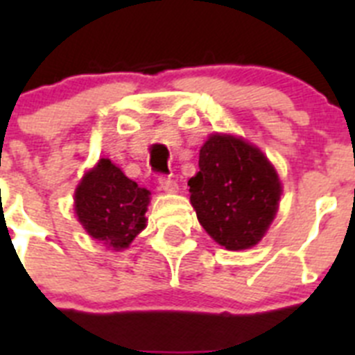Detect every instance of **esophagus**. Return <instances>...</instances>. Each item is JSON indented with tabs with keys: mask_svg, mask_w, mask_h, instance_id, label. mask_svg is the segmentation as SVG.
<instances>
[{
	"mask_svg": "<svg viewBox=\"0 0 355 355\" xmlns=\"http://www.w3.org/2000/svg\"><path fill=\"white\" fill-rule=\"evenodd\" d=\"M158 183H159V188H162V190H165V192H168V193L178 192V183H175L172 178H168V175H159Z\"/></svg>",
	"mask_w": 355,
	"mask_h": 355,
	"instance_id": "34e87169",
	"label": "esophagus"
}]
</instances>
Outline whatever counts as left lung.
I'll return each mask as SVG.
<instances>
[{
	"label": "left lung",
	"instance_id": "obj_1",
	"mask_svg": "<svg viewBox=\"0 0 355 355\" xmlns=\"http://www.w3.org/2000/svg\"><path fill=\"white\" fill-rule=\"evenodd\" d=\"M188 187L200 225L227 250L259 243L283 193L274 165L258 147L218 133L200 147L199 172Z\"/></svg>",
	"mask_w": 355,
	"mask_h": 355
}]
</instances>
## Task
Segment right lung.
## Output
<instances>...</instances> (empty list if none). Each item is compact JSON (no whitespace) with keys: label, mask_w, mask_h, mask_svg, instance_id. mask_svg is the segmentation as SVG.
<instances>
[{"label":"right lung","mask_w":355,"mask_h":355,"mask_svg":"<svg viewBox=\"0 0 355 355\" xmlns=\"http://www.w3.org/2000/svg\"><path fill=\"white\" fill-rule=\"evenodd\" d=\"M149 196V190L126 178L108 158H101L78 184L74 209L94 240L122 250L146 227Z\"/></svg>","instance_id":"obj_1"}]
</instances>
